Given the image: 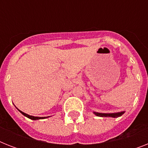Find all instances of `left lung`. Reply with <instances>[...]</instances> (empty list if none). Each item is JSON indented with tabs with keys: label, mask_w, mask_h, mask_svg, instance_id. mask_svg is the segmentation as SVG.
<instances>
[{
	"label": "left lung",
	"mask_w": 148,
	"mask_h": 148,
	"mask_svg": "<svg viewBox=\"0 0 148 148\" xmlns=\"http://www.w3.org/2000/svg\"><path fill=\"white\" fill-rule=\"evenodd\" d=\"M95 115H97L98 117H121L124 111H121V112L118 113H112V114H103V113H97V112H94Z\"/></svg>",
	"instance_id": "obj_1"
}]
</instances>
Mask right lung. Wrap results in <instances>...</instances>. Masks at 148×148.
Masks as SVG:
<instances>
[{
	"label": "right lung",
	"mask_w": 148,
	"mask_h": 148,
	"mask_svg": "<svg viewBox=\"0 0 148 148\" xmlns=\"http://www.w3.org/2000/svg\"><path fill=\"white\" fill-rule=\"evenodd\" d=\"M19 111L22 114L24 115L25 117H28V118H30V119L31 120H39V119H44V118H46V117H34V116H31V115H28V114H25V113L22 112L21 110H19Z\"/></svg>",
	"instance_id": "right-lung-1"
}]
</instances>
